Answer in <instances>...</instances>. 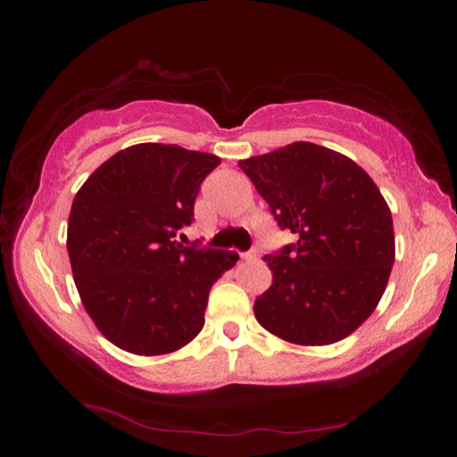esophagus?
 <instances>
[{
	"label": "esophagus",
	"mask_w": 457,
	"mask_h": 457,
	"mask_svg": "<svg viewBox=\"0 0 457 457\" xmlns=\"http://www.w3.org/2000/svg\"><path fill=\"white\" fill-rule=\"evenodd\" d=\"M239 256H242V260H245V262H256L258 260L256 252H244V253H239Z\"/></svg>",
	"instance_id": "obj_1"
}]
</instances>
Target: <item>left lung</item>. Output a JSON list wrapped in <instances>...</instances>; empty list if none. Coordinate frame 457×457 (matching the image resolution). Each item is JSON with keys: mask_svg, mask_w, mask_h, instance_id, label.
<instances>
[{"mask_svg": "<svg viewBox=\"0 0 457 457\" xmlns=\"http://www.w3.org/2000/svg\"><path fill=\"white\" fill-rule=\"evenodd\" d=\"M296 244L268 253L272 286L253 312L268 332L303 346L332 345L365 322L395 262L393 218L365 169L298 141L237 163Z\"/></svg>", "mask_w": 457, "mask_h": 457, "instance_id": "obj_1", "label": "left lung"}]
</instances>
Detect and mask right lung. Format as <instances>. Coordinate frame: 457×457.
I'll return each instance as SVG.
<instances>
[{"label":"right lung","instance_id":"obj_1","mask_svg":"<svg viewBox=\"0 0 457 457\" xmlns=\"http://www.w3.org/2000/svg\"><path fill=\"white\" fill-rule=\"evenodd\" d=\"M210 153L141 143L106 159L72 201L66 247L96 328L119 349L157 357L199 335L212 286L236 252L177 242L193 221Z\"/></svg>","mask_w":457,"mask_h":457}]
</instances>
